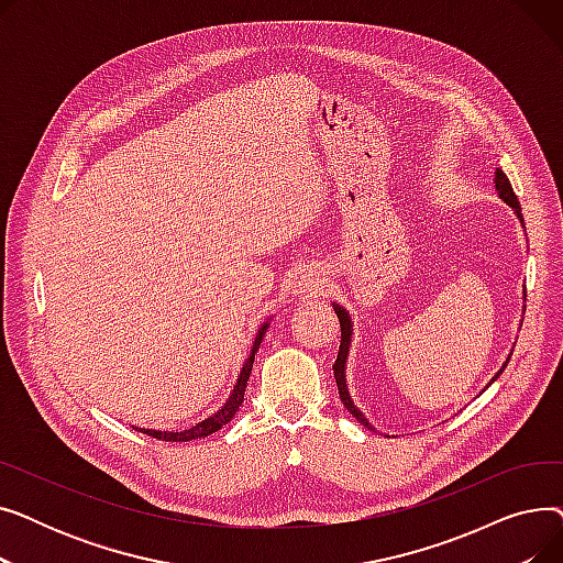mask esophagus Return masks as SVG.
<instances>
[{
  "mask_svg": "<svg viewBox=\"0 0 563 563\" xmlns=\"http://www.w3.org/2000/svg\"><path fill=\"white\" fill-rule=\"evenodd\" d=\"M306 287L312 291V289H317L319 287V278L317 280H310V283H306Z\"/></svg>",
  "mask_w": 563,
  "mask_h": 563,
  "instance_id": "esophagus-1",
  "label": "esophagus"
}]
</instances>
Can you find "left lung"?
<instances>
[{"label":"left lung","mask_w":563,"mask_h":563,"mask_svg":"<svg viewBox=\"0 0 563 563\" xmlns=\"http://www.w3.org/2000/svg\"><path fill=\"white\" fill-rule=\"evenodd\" d=\"M495 189H497V194H499V198L505 200V202H509L514 210H516V214H518V219L522 221V210H520V202H518V196L514 194V187H511V183H509V177L501 173V168H495ZM527 297V294H525ZM333 308H335V314H338V319H340V331H342V340H340V351H338V361H335V365H333V374H335V380H338V390H340V399L344 401V406H346V410L351 412L353 418H356L363 427H367V429H372V424L365 420V416L363 412L353 406V401H351V397H349V393H346V380H344V363H346V353H349V344H351V319H349V314H346V310L344 308H340L338 303H333ZM511 358V356H509ZM509 363V361H507ZM507 367V365H505ZM501 367V369H505ZM501 369L493 376V380L501 374ZM490 380V383H493ZM374 431V429H372Z\"/></svg>","instance_id":"8db88e82"}]
</instances>
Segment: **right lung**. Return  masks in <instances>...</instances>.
<instances>
[{
	"label": "right lung",
	"instance_id": "obj_1",
	"mask_svg": "<svg viewBox=\"0 0 563 563\" xmlns=\"http://www.w3.org/2000/svg\"><path fill=\"white\" fill-rule=\"evenodd\" d=\"M264 333H266V323L257 331V338H255L251 356H249L246 365L242 367L240 378H236V386H234L230 399L225 401V406H223L219 412H214L212 418H207L205 422H200V424H196V427H191V429H187V431H151V429H139V431H141V433H147V435H153V438H157V440H166V442H187V440H196V438L210 435V433L219 431L223 424H228V422L232 420L234 412L240 410L242 401H244L246 383H249V376H251V369H253V361H255V351L260 349V342H262Z\"/></svg>",
	"mask_w": 563,
	"mask_h": 563
}]
</instances>
